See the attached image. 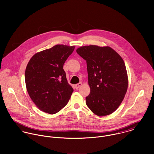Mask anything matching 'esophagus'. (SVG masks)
I'll return each mask as SVG.
<instances>
[{
	"label": "esophagus",
	"mask_w": 154,
	"mask_h": 154,
	"mask_svg": "<svg viewBox=\"0 0 154 154\" xmlns=\"http://www.w3.org/2000/svg\"><path fill=\"white\" fill-rule=\"evenodd\" d=\"M82 82H79V84H76V85H75V88H76V89H78V88H79L82 86Z\"/></svg>",
	"instance_id": "esophagus-1"
}]
</instances>
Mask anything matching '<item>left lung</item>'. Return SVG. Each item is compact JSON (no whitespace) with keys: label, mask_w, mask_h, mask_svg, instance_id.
<instances>
[{"label":"left lung","mask_w":154,"mask_h":154,"mask_svg":"<svg viewBox=\"0 0 154 154\" xmlns=\"http://www.w3.org/2000/svg\"><path fill=\"white\" fill-rule=\"evenodd\" d=\"M86 61L88 84L86 97L88 108L99 116L108 115L120 105L126 94L128 80L122 58L109 46L89 45L76 49Z\"/></svg>","instance_id":"1"}]
</instances>
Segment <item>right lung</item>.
Here are the masks:
<instances>
[{
  "label": "right lung",
  "mask_w": 154,
  "mask_h": 154,
  "mask_svg": "<svg viewBox=\"0 0 154 154\" xmlns=\"http://www.w3.org/2000/svg\"><path fill=\"white\" fill-rule=\"evenodd\" d=\"M75 46L56 45L36 54L25 70L28 94L43 112L54 114L68 103L73 91L68 83L63 65Z\"/></svg>",
  "instance_id": "1"
}]
</instances>
